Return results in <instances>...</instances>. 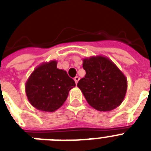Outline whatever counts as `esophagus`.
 Masks as SVG:
<instances>
[{"mask_svg": "<svg viewBox=\"0 0 151 151\" xmlns=\"http://www.w3.org/2000/svg\"><path fill=\"white\" fill-rule=\"evenodd\" d=\"M73 80H74V81H75V83H76V85H77L78 81H79V80H80V78L77 76V77H75V78H73Z\"/></svg>", "mask_w": 151, "mask_h": 151, "instance_id": "34e87169", "label": "esophagus"}]
</instances>
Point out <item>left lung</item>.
<instances>
[{"label":"left lung","mask_w":151,"mask_h":151,"mask_svg":"<svg viewBox=\"0 0 151 151\" xmlns=\"http://www.w3.org/2000/svg\"><path fill=\"white\" fill-rule=\"evenodd\" d=\"M83 68L86 74L78 81V87L91 106L105 112L121 105L127 92V78L109 58H85Z\"/></svg>","instance_id":"obj_1"}]
</instances>
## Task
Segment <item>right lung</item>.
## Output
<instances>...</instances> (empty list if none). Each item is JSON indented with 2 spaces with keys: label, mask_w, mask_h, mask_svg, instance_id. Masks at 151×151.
Masks as SVG:
<instances>
[{
  "label": "right lung",
  "mask_w": 151,
  "mask_h": 151,
  "mask_svg": "<svg viewBox=\"0 0 151 151\" xmlns=\"http://www.w3.org/2000/svg\"><path fill=\"white\" fill-rule=\"evenodd\" d=\"M74 81L66 70L57 68V61L42 63L27 79L25 90L29 103L37 110L54 112L63 105Z\"/></svg>",
  "instance_id": "obj_1"
}]
</instances>
